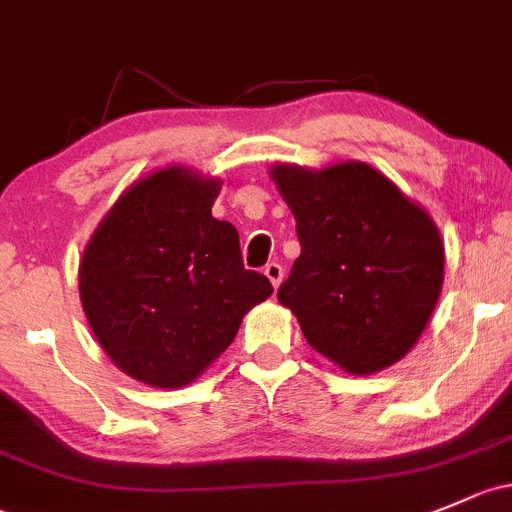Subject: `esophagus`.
Wrapping results in <instances>:
<instances>
[{"label":"esophagus","instance_id":"34e87169","mask_svg":"<svg viewBox=\"0 0 512 512\" xmlns=\"http://www.w3.org/2000/svg\"><path fill=\"white\" fill-rule=\"evenodd\" d=\"M265 274H267V279H270V282H272L274 289H277L279 284H282L284 270H282V265H277V262H270V265L265 267Z\"/></svg>","mask_w":512,"mask_h":512}]
</instances>
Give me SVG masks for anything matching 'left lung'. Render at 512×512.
Segmentation results:
<instances>
[{
    "label": "left lung",
    "instance_id": "left-lung-1",
    "mask_svg": "<svg viewBox=\"0 0 512 512\" xmlns=\"http://www.w3.org/2000/svg\"><path fill=\"white\" fill-rule=\"evenodd\" d=\"M270 179L301 242L277 299L297 316L306 343L351 375L405 358L444 284V242L432 215L363 161L274 164Z\"/></svg>",
    "mask_w": 512,
    "mask_h": 512
}]
</instances>
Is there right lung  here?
Masks as SVG:
<instances>
[{
	"label": "right lung",
	"mask_w": 512,
	"mask_h": 512,
	"mask_svg": "<svg viewBox=\"0 0 512 512\" xmlns=\"http://www.w3.org/2000/svg\"><path fill=\"white\" fill-rule=\"evenodd\" d=\"M223 181L171 164L122 191L78 267L80 304L107 358L144 385L179 390L272 294L242 265L240 235L211 208Z\"/></svg>",
	"instance_id": "obj_1"
}]
</instances>
